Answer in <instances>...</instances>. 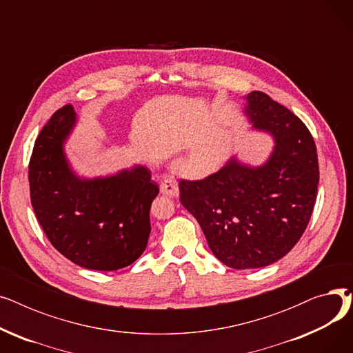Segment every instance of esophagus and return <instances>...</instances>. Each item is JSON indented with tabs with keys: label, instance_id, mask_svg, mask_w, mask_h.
<instances>
[{
	"label": "esophagus",
	"instance_id": "34e87169",
	"mask_svg": "<svg viewBox=\"0 0 353 353\" xmlns=\"http://www.w3.org/2000/svg\"><path fill=\"white\" fill-rule=\"evenodd\" d=\"M160 192L165 196H170V197H177L179 196V186H177V181L174 179H164L160 183Z\"/></svg>",
	"mask_w": 353,
	"mask_h": 353
}]
</instances>
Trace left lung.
<instances>
[{
    "mask_svg": "<svg viewBox=\"0 0 353 353\" xmlns=\"http://www.w3.org/2000/svg\"><path fill=\"white\" fill-rule=\"evenodd\" d=\"M77 123L65 105L37 137L28 167L31 203L51 245L72 263L119 270L145 250L159 188L137 163L105 176H80L65 153Z\"/></svg>",
    "mask_w": 353,
    "mask_h": 353,
    "instance_id": "8db88e82",
    "label": "left lung"
}]
</instances>
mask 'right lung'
<instances>
[{
    "mask_svg": "<svg viewBox=\"0 0 353 353\" xmlns=\"http://www.w3.org/2000/svg\"><path fill=\"white\" fill-rule=\"evenodd\" d=\"M245 99L249 130L273 148L252 165L233 154L203 180H180V201L199 221L210 250L233 269H259L288 254L302 237L316 200V145L299 117L262 91Z\"/></svg>",
    "mask_w": 353,
    "mask_h": 353,
    "instance_id": "right-lung-1",
    "label": "right lung"
}]
</instances>
